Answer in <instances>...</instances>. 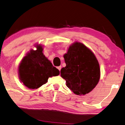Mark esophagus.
Returning <instances> with one entry per match:
<instances>
[{"label": "esophagus", "mask_w": 125, "mask_h": 125, "mask_svg": "<svg viewBox=\"0 0 125 125\" xmlns=\"http://www.w3.org/2000/svg\"><path fill=\"white\" fill-rule=\"evenodd\" d=\"M57 69H59V71H60V70H61V66H58V67H57Z\"/></svg>", "instance_id": "1"}]
</instances>
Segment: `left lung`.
I'll return each mask as SVG.
<instances>
[{
  "label": "left lung",
  "instance_id": "1",
  "mask_svg": "<svg viewBox=\"0 0 125 125\" xmlns=\"http://www.w3.org/2000/svg\"><path fill=\"white\" fill-rule=\"evenodd\" d=\"M66 66L60 71L66 86L76 95H85L98 83L100 68L97 58L84 44L75 42L64 55Z\"/></svg>",
  "mask_w": 125,
  "mask_h": 125
}]
</instances>
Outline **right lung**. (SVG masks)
<instances>
[{
	"mask_svg": "<svg viewBox=\"0 0 125 125\" xmlns=\"http://www.w3.org/2000/svg\"><path fill=\"white\" fill-rule=\"evenodd\" d=\"M36 50H31L18 67L20 79L30 89H37L46 83L48 79L59 75L60 72L42 52V46L36 45Z\"/></svg>",
	"mask_w": 125,
	"mask_h": 125,
	"instance_id": "obj_1",
	"label": "right lung"
}]
</instances>
